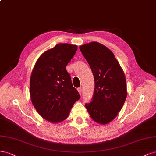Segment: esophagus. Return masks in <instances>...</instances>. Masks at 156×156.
I'll return each mask as SVG.
<instances>
[{
    "instance_id": "obj_1",
    "label": "esophagus",
    "mask_w": 156,
    "mask_h": 156,
    "mask_svg": "<svg viewBox=\"0 0 156 156\" xmlns=\"http://www.w3.org/2000/svg\"><path fill=\"white\" fill-rule=\"evenodd\" d=\"M77 90H78V91L79 92V94L81 95H82V87H78V88L77 89Z\"/></svg>"
}]
</instances>
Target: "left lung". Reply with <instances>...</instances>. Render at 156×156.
<instances>
[{
    "label": "left lung",
    "instance_id": "left-lung-1",
    "mask_svg": "<svg viewBox=\"0 0 156 156\" xmlns=\"http://www.w3.org/2000/svg\"><path fill=\"white\" fill-rule=\"evenodd\" d=\"M94 76L95 88L86 108L95 122L106 124L114 119L127 97L123 71L113 53L103 44L93 42L80 46Z\"/></svg>",
    "mask_w": 156,
    "mask_h": 156
}]
</instances>
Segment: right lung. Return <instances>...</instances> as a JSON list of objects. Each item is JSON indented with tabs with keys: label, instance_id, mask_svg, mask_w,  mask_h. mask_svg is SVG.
I'll return each instance as SVG.
<instances>
[{
	"label": "right lung",
	"instance_id": "obj_1",
	"mask_svg": "<svg viewBox=\"0 0 156 156\" xmlns=\"http://www.w3.org/2000/svg\"><path fill=\"white\" fill-rule=\"evenodd\" d=\"M78 47L59 44L39 57L31 74L30 95L38 114L53 123L63 121L80 96L73 86L66 66Z\"/></svg>",
	"mask_w": 156,
	"mask_h": 156
}]
</instances>
